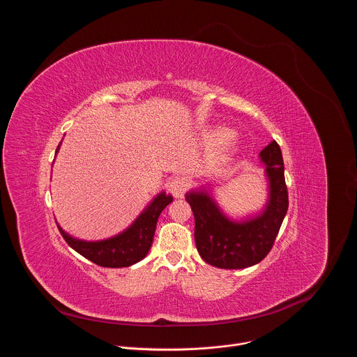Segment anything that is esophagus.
Segmentation results:
<instances>
[{"label": "esophagus", "mask_w": 357, "mask_h": 357, "mask_svg": "<svg viewBox=\"0 0 357 357\" xmlns=\"http://www.w3.org/2000/svg\"><path fill=\"white\" fill-rule=\"evenodd\" d=\"M186 188H188V183L183 181V179H174L169 182L168 185V190L178 199H182L185 192H186Z\"/></svg>", "instance_id": "1"}]
</instances>
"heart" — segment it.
<instances>
[{
  "mask_svg": "<svg viewBox=\"0 0 357 357\" xmlns=\"http://www.w3.org/2000/svg\"><path fill=\"white\" fill-rule=\"evenodd\" d=\"M202 142L205 145H213L211 151V161L213 164H223L236 155L240 146L237 134L231 130H226L222 126H212L202 134Z\"/></svg>",
  "mask_w": 357,
  "mask_h": 357,
  "instance_id": "heart-1",
  "label": "heart"
}]
</instances>
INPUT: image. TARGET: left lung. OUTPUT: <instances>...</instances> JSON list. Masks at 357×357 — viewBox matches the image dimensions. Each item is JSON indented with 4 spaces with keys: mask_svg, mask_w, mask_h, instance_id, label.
I'll return each instance as SVG.
<instances>
[{
    "mask_svg": "<svg viewBox=\"0 0 357 357\" xmlns=\"http://www.w3.org/2000/svg\"><path fill=\"white\" fill-rule=\"evenodd\" d=\"M268 196L264 208L243 219L230 218L218 203L211 185L185 195L195 216V241L200 257L226 270L247 268L270 252L288 211L281 148L271 141L261 152Z\"/></svg>",
    "mask_w": 357,
    "mask_h": 357,
    "instance_id": "8db88e82",
    "label": "left lung"
}]
</instances>
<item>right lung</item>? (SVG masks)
I'll return each instance as SVG.
<instances>
[{"instance_id":"1","label":"right lung","mask_w":357,"mask_h":357,"mask_svg":"<svg viewBox=\"0 0 357 357\" xmlns=\"http://www.w3.org/2000/svg\"><path fill=\"white\" fill-rule=\"evenodd\" d=\"M61 144L56 148V154ZM172 200L174 197L171 195H167L164 190L160 192L126 230L103 240L89 241L76 238L59 225L58 227L66 243L91 263L109 268L130 267L141 261L148 254L154 241L158 218Z\"/></svg>"}]
</instances>
